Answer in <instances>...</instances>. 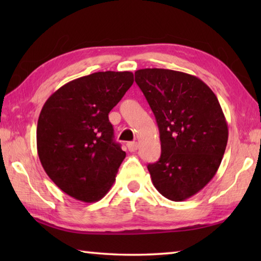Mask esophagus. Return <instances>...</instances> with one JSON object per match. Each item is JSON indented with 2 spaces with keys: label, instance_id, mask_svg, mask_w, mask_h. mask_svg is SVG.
Listing matches in <instances>:
<instances>
[{
  "label": "esophagus",
  "instance_id": "1",
  "mask_svg": "<svg viewBox=\"0 0 261 261\" xmlns=\"http://www.w3.org/2000/svg\"><path fill=\"white\" fill-rule=\"evenodd\" d=\"M126 147L130 152H135L138 149V143H136V141H130V143L126 144Z\"/></svg>",
  "mask_w": 261,
  "mask_h": 261
}]
</instances>
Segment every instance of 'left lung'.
I'll return each mask as SVG.
<instances>
[{
    "instance_id": "1",
    "label": "left lung",
    "mask_w": 261,
    "mask_h": 261,
    "mask_svg": "<svg viewBox=\"0 0 261 261\" xmlns=\"http://www.w3.org/2000/svg\"><path fill=\"white\" fill-rule=\"evenodd\" d=\"M135 81L160 132L161 156L147 166L152 182L167 199L183 201L218 171L228 141L226 117L213 91L192 74L140 69Z\"/></svg>"
}]
</instances>
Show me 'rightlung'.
<instances>
[{
	"instance_id": "add662e5",
	"label": "right lung",
	"mask_w": 261,
	"mask_h": 261,
	"mask_svg": "<svg viewBox=\"0 0 261 261\" xmlns=\"http://www.w3.org/2000/svg\"><path fill=\"white\" fill-rule=\"evenodd\" d=\"M134 84L130 71L94 72L53 93L41 109L37 148L49 178L74 199L94 202L115 182L125 152L108 114Z\"/></svg>"
}]
</instances>
